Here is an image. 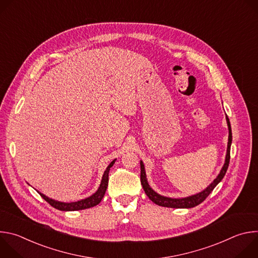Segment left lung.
<instances>
[{
	"instance_id": "left-lung-1",
	"label": "left lung",
	"mask_w": 258,
	"mask_h": 258,
	"mask_svg": "<svg viewBox=\"0 0 258 258\" xmlns=\"http://www.w3.org/2000/svg\"><path fill=\"white\" fill-rule=\"evenodd\" d=\"M227 119V123H228V127H229V141H228V149H227V155H226V160H225V164L220 170L219 174L216 176V178L210 183V185L204 189L202 192L189 196V197H185V198H169V197H164L159 195L158 193H156L148 183V180H147V176H146V171H145V166L143 161H141V183L143 186V189L146 193V195L149 197V199L154 202L155 204L159 205V206H163V207H170V208H192L195 207L197 205H199L200 203H202L207 197L208 195L212 192V190L217 186V183L222 180L227 172V169L229 167V163H230V153H231V145H232V128H231V123L229 120V117L226 116Z\"/></svg>"
}]
</instances>
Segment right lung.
Listing matches in <instances>:
<instances>
[{
    "label": "right lung",
    "mask_w": 258,
    "mask_h": 258,
    "mask_svg": "<svg viewBox=\"0 0 258 258\" xmlns=\"http://www.w3.org/2000/svg\"><path fill=\"white\" fill-rule=\"evenodd\" d=\"M115 160L114 159L111 163H110L106 170L104 171V174L102 176V180H101V183H100V187L99 189L90 197L86 198V199H82L80 201H77V202H70V203H65V202H60V201H56L54 199H51L49 197H47L46 195L40 193L38 191V193L43 197V199H45L51 206H53L54 208L58 209V210H61V211H75V210H82V209H87V208H91V207H94L96 205H98L101 200L103 199L104 195H105V192H106V189L108 187V175H109V170L110 168H111L113 166V164L115 163Z\"/></svg>",
    "instance_id": "add662e5"
}]
</instances>
